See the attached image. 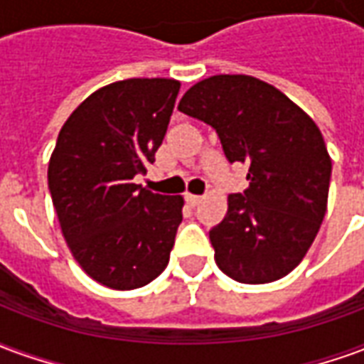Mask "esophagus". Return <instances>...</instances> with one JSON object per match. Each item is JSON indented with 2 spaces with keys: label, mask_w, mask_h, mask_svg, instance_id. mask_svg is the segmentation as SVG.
<instances>
[{
  "label": "esophagus",
  "mask_w": 364,
  "mask_h": 364,
  "mask_svg": "<svg viewBox=\"0 0 364 364\" xmlns=\"http://www.w3.org/2000/svg\"><path fill=\"white\" fill-rule=\"evenodd\" d=\"M185 200H187L191 206H197L198 203L203 200V198L198 197V195H191V193H189V195H185Z\"/></svg>",
  "instance_id": "1"
}]
</instances>
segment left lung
<instances>
[{
  "instance_id": "obj_1",
  "label": "left lung",
  "mask_w": 364,
  "mask_h": 364,
  "mask_svg": "<svg viewBox=\"0 0 364 364\" xmlns=\"http://www.w3.org/2000/svg\"><path fill=\"white\" fill-rule=\"evenodd\" d=\"M179 111L210 124L250 187L228 197L210 230L214 259L230 279L263 284L304 259L328 208L331 158L320 128L281 91L252 75L195 83Z\"/></svg>"
}]
</instances>
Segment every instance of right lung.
I'll use <instances>...</instances> for the list:
<instances>
[{"label": "right lung", "instance_id": "add662e5", "mask_svg": "<svg viewBox=\"0 0 364 364\" xmlns=\"http://www.w3.org/2000/svg\"><path fill=\"white\" fill-rule=\"evenodd\" d=\"M181 83L132 77L91 93L60 130L48 189L68 247L91 279L140 289L169 263L181 195L136 185L156 161Z\"/></svg>", "mask_w": 364, "mask_h": 364}]
</instances>
